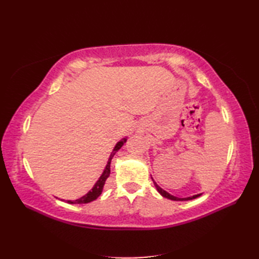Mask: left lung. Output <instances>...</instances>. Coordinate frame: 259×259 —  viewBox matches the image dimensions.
Wrapping results in <instances>:
<instances>
[{"label": "left lung", "mask_w": 259, "mask_h": 259, "mask_svg": "<svg viewBox=\"0 0 259 259\" xmlns=\"http://www.w3.org/2000/svg\"><path fill=\"white\" fill-rule=\"evenodd\" d=\"M152 181H153V184H155V186H156V188H157V190H158V192L159 194H160L162 197H164V198H168V199H170V200H176V201H184V200H191V199H195V198H197V197H199L201 194H198V195H195V196H191V197H187V198H178V197H175V196H172V195H170L169 192H167L166 190H163L162 188H160V187H159L158 185H157V183L155 180L152 179Z\"/></svg>", "instance_id": "left-lung-1"}]
</instances>
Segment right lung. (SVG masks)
Returning a JSON list of instances; mask_svg holds the SVG:
<instances>
[{"label": "right lung", "mask_w": 259, "mask_h": 259, "mask_svg": "<svg viewBox=\"0 0 259 259\" xmlns=\"http://www.w3.org/2000/svg\"><path fill=\"white\" fill-rule=\"evenodd\" d=\"M125 141H126V138H123V139H121L117 145H115V147L113 148V150L111 152V155H110V157H109V160H108L106 168H104L102 175L100 176V178H99V180L95 184V186H93V188L89 192H88L87 195L79 198V199L67 200V202H69V203H88V202H91L93 200H96L97 198L102 194L103 186H104V184H106V180L108 179V177L110 176V163H111V160H112L113 156L115 155V152H117L120 149V148L123 146Z\"/></svg>", "instance_id": "obj_1"}]
</instances>
